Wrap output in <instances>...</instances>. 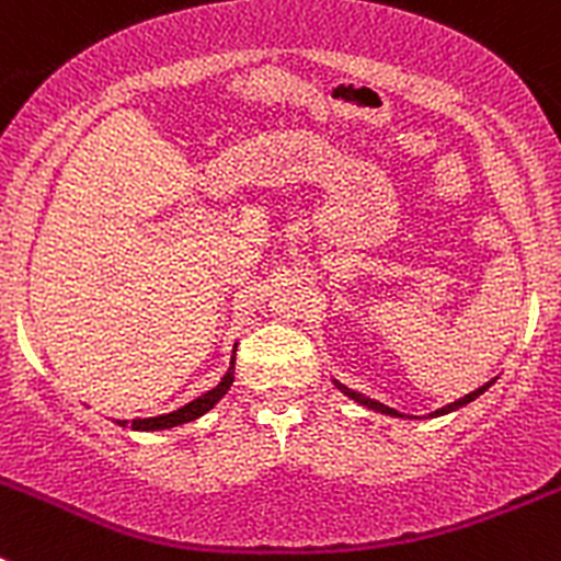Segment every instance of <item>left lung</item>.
<instances>
[{
  "mask_svg": "<svg viewBox=\"0 0 561 561\" xmlns=\"http://www.w3.org/2000/svg\"><path fill=\"white\" fill-rule=\"evenodd\" d=\"M491 383H493V380H488V383H485V386H480V389L469 391V394H466V397H460V400H455V402H449V405H444V408H438V411H433L431 416H444V413H453V411H458V408L469 405V402H474L477 397L482 394V391H488V389H491ZM334 386H336V389L342 391V394H347V397H351V400H356L358 405L369 408V411L386 413V416H402V413H400V411H394V408L383 405V402H378V400H369V397H364V394H358V391L347 389V386H345V383H340V380H334Z\"/></svg>",
  "mask_w": 561,
  "mask_h": 561,
  "instance_id": "1",
  "label": "left lung"
}]
</instances>
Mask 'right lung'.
I'll list each match as a JSON object with an SVG mask.
<instances>
[{"mask_svg":"<svg viewBox=\"0 0 561 561\" xmlns=\"http://www.w3.org/2000/svg\"><path fill=\"white\" fill-rule=\"evenodd\" d=\"M236 347H232L230 369H227L225 378H221L214 389L205 391L203 397L186 402V405L178 408V411H172V413H161V416H148V419H130V427H134V431H170V427L186 425V422H194V419H199L203 413H208L210 408H214L216 402L227 394V391H230L232 380H236ZM117 425L125 427L128 422H125V419H117Z\"/></svg>","mask_w":561,"mask_h":561,"instance_id":"right-lung-1","label":"right lung"}]
</instances>
